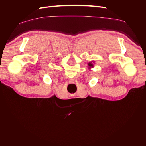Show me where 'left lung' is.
Wrapping results in <instances>:
<instances>
[{
	"label": "left lung",
	"mask_w": 146,
	"mask_h": 146,
	"mask_svg": "<svg viewBox=\"0 0 146 146\" xmlns=\"http://www.w3.org/2000/svg\"><path fill=\"white\" fill-rule=\"evenodd\" d=\"M95 63V61H91V62L88 63V69H91V68H92L94 67V63Z\"/></svg>",
	"instance_id": "1"
}]
</instances>
